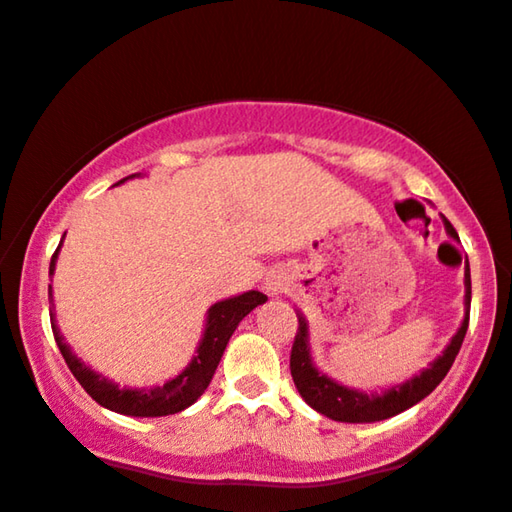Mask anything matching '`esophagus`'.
Here are the masks:
<instances>
[{
  "label": "esophagus",
  "instance_id": "esophagus-1",
  "mask_svg": "<svg viewBox=\"0 0 512 512\" xmlns=\"http://www.w3.org/2000/svg\"><path fill=\"white\" fill-rule=\"evenodd\" d=\"M270 291H277V286H270Z\"/></svg>",
  "mask_w": 512,
  "mask_h": 512
}]
</instances>
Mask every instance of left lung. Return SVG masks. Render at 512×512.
Returning a JSON list of instances; mask_svg holds the SVG:
<instances>
[{"mask_svg":"<svg viewBox=\"0 0 512 512\" xmlns=\"http://www.w3.org/2000/svg\"><path fill=\"white\" fill-rule=\"evenodd\" d=\"M443 224H446V231L450 238L459 242L457 231L446 217H443ZM464 288H466V295H464L466 314H464L462 325H459V330L455 332V337L450 339V344L446 346V351H443L427 369H422L418 376H413V379H409L406 383L381 392V395L379 392H376V395L374 392L372 395H367V392L346 388V385L332 381L325 374L318 372L314 362H311L307 321L305 316H298L300 325H298V332H295V342L291 351V376L302 399H305L314 411L339 422H376L411 409L413 404H418L420 399H425L436 385L446 379L448 369L453 367L459 348H462L466 328H469V307H471L469 265H466V272H464Z\"/></svg>","mask_w":512,"mask_h":512,"instance_id":"left-lung-1","label":"left lung"}]
</instances>
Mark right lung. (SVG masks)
I'll use <instances>...</instances> for the list:
<instances>
[{
    "instance_id": "1",
    "label": "right lung",
    "mask_w": 512,
    "mask_h": 512,
    "mask_svg": "<svg viewBox=\"0 0 512 512\" xmlns=\"http://www.w3.org/2000/svg\"><path fill=\"white\" fill-rule=\"evenodd\" d=\"M138 177V175H129ZM124 177V180H129ZM120 180V182H124ZM62 247V242H59ZM59 247L50 258V277L55 272ZM48 300L53 305V286H48ZM268 300V295L261 291H247L235 298L221 300L217 305H212L207 311V323L201 344L196 348L194 360L189 362V367L182 374H177L175 379L166 381L164 385H154V388H120V385L108 381L106 376L92 372L85 362L76 358V353L71 351V346L64 342V337L59 335V328L55 323V314H50V323H53V335L55 342L62 351L66 365H69L71 374L76 376L78 383L83 385L87 395H90L96 404L106 406V409L122 413V416L133 418H159V416H173L180 413L196 402L203 395L207 385H210L214 369H217L221 355L226 351V344L231 335L238 328L240 321L249 314L251 309Z\"/></svg>"
}]
</instances>
